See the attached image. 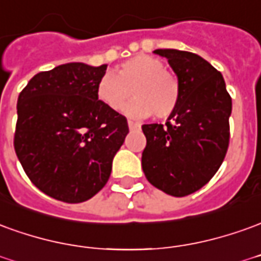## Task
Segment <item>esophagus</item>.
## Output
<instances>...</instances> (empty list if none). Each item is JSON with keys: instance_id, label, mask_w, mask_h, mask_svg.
Here are the masks:
<instances>
[{"instance_id": "34e87169", "label": "esophagus", "mask_w": 261, "mask_h": 261, "mask_svg": "<svg viewBox=\"0 0 261 261\" xmlns=\"http://www.w3.org/2000/svg\"><path fill=\"white\" fill-rule=\"evenodd\" d=\"M128 127H130V130H134V128H138L140 125L137 124V123H134V121H131V120H128Z\"/></svg>"}]
</instances>
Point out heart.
Masks as SVG:
<instances>
[{
  "label": "heart",
  "mask_w": 261,
  "mask_h": 261,
  "mask_svg": "<svg viewBox=\"0 0 261 261\" xmlns=\"http://www.w3.org/2000/svg\"><path fill=\"white\" fill-rule=\"evenodd\" d=\"M161 59L137 55L123 62L114 73H107L97 85V97L113 112L123 110L131 97L136 99L124 112L134 118L152 114L158 120L171 117L181 101L179 77L168 69Z\"/></svg>",
  "instance_id": "b5f03b06"
}]
</instances>
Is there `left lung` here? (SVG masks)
I'll list each match as a JSON object with an SVG mask.
<instances>
[{"mask_svg": "<svg viewBox=\"0 0 261 261\" xmlns=\"http://www.w3.org/2000/svg\"><path fill=\"white\" fill-rule=\"evenodd\" d=\"M181 82V101L165 124H144L141 164L149 184L176 198L196 192L218 172L230 140L232 97L219 70L200 56L156 49Z\"/></svg>", "mask_w": 261, "mask_h": 261, "instance_id": "obj_1", "label": "left lung"}]
</instances>
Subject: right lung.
<instances>
[{"instance_id":"add662e5","label":"right lung","mask_w":261,"mask_h":261,"mask_svg":"<svg viewBox=\"0 0 261 261\" xmlns=\"http://www.w3.org/2000/svg\"><path fill=\"white\" fill-rule=\"evenodd\" d=\"M106 69L61 65L35 74L18 96L16 156L31 182L50 198L80 203L109 181L128 124L97 97Z\"/></svg>"}]
</instances>
